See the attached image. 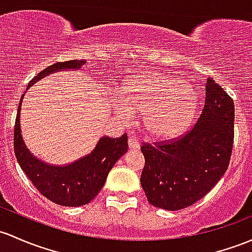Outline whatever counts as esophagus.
I'll return each mask as SVG.
<instances>
[{"label":"esophagus","mask_w":252,"mask_h":252,"mask_svg":"<svg viewBox=\"0 0 252 252\" xmlns=\"http://www.w3.org/2000/svg\"><path fill=\"white\" fill-rule=\"evenodd\" d=\"M140 147L139 144V139L136 136H129L128 137V148L131 150H138Z\"/></svg>","instance_id":"34e87169"}]
</instances>
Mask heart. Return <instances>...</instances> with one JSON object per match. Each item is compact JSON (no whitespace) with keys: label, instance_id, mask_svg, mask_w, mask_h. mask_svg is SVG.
I'll return each mask as SVG.
<instances>
[{"label":"heart","instance_id":"1","mask_svg":"<svg viewBox=\"0 0 252 252\" xmlns=\"http://www.w3.org/2000/svg\"><path fill=\"white\" fill-rule=\"evenodd\" d=\"M185 86L161 73L138 74L120 91L124 107L118 108L119 114L128 119V112L143 113V125L151 136H178L190 124L196 108L194 96Z\"/></svg>","mask_w":252,"mask_h":252}]
</instances>
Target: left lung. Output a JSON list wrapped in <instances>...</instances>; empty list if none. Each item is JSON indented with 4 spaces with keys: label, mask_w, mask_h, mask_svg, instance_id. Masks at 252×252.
Returning <instances> with one entry per match:
<instances>
[{
    "label": "left lung",
    "mask_w": 252,
    "mask_h": 252,
    "mask_svg": "<svg viewBox=\"0 0 252 252\" xmlns=\"http://www.w3.org/2000/svg\"><path fill=\"white\" fill-rule=\"evenodd\" d=\"M234 138V103L208 78L197 124L168 142L144 143L140 184L156 208L180 210L203 198L228 168Z\"/></svg>",
    "instance_id": "1"
}]
</instances>
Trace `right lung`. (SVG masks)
Wrapping results in <instances>:
<instances>
[{
	"label": "right lung",
	"mask_w": 252,
	"mask_h": 252,
	"mask_svg": "<svg viewBox=\"0 0 252 252\" xmlns=\"http://www.w3.org/2000/svg\"><path fill=\"white\" fill-rule=\"evenodd\" d=\"M86 61L71 60L56 62L38 73L28 89L50 73L80 69ZM24 94L19 103L14 127V151L21 169L44 197L63 207L88 204L103 188L108 173L127 151V134L120 138L102 137L89 155L66 166H50L32 155L23 140L20 129V110Z\"/></svg>",
	"instance_id": "obj_1"
}]
</instances>
